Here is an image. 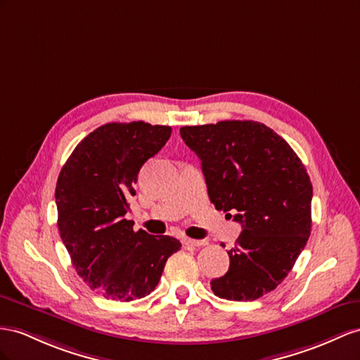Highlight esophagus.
<instances>
[{"mask_svg":"<svg viewBox=\"0 0 360 360\" xmlns=\"http://www.w3.org/2000/svg\"><path fill=\"white\" fill-rule=\"evenodd\" d=\"M182 243L187 245V246H205L208 242L207 240H195V238L184 237L182 238Z\"/></svg>","mask_w":360,"mask_h":360,"instance_id":"34e87169","label":"esophagus"}]
</instances>
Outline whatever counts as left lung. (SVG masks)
Listing matches in <instances>:
<instances>
[{"label": "left lung", "instance_id": "8db88e82", "mask_svg": "<svg viewBox=\"0 0 360 360\" xmlns=\"http://www.w3.org/2000/svg\"><path fill=\"white\" fill-rule=\"evenodd\" d=\"M216 210L242 225L228 251L229 269L211 280L216 297L254 301L278 285L306 246L313 188L292 147L271 127L250 120L184 126Z\"/></svg>", "mask_w": 360, "mask_h": 360}]
</instances>
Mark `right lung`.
<instances>
[{"instance_id":"add662e5","label":"right lung","mask_w":360,"mask_h":360,"mask_svg":"<svg viewBox=\"0 0 360 360\" xmlns=\"http://www.w3.org/2000/svg\"><path fill=\"white\" fill-rule=\"evenodd\" d=\"M170 126L108 123L82 140L56 184L58 226L76 272L114 301L144 298L160 283L181 243L170 236L134 231L124 219L143 164L158 153Z\"/></svg>"}]
</instances>
